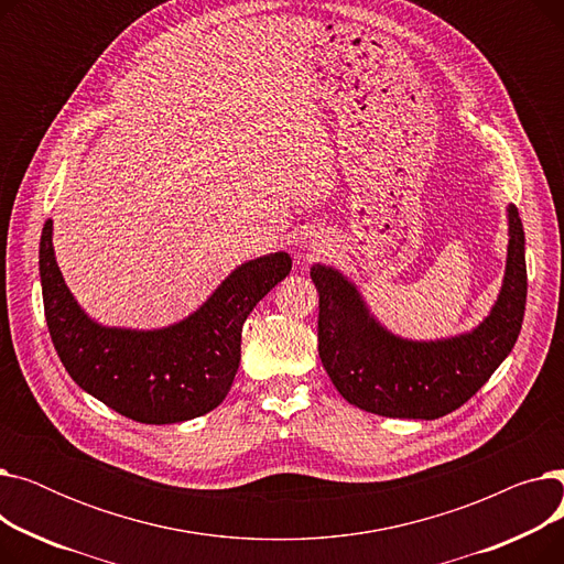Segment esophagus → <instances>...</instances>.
<instances>
[{
    "instance_id": "obj_1",
    "label": "esophagus",
    "mask_w": 564,
    "mask_h": 564,
    "mask_svg": "<svg viewBox=\"0 0 564 564\" xmlns=\"http://www.w3.org/2000/svg\"><path fill=\"white\" fill-rule=\"evenodd\" d=\"M332 240L324 232H313L311 237H308V245H306V249H308V253L311 256H324L329 251V245Z\"/></svg>"
}]
</instances>
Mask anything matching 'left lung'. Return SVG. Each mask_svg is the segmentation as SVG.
Listing matches in <instances>:
<instances>
[{"instance_id": "1", "label": "left lung", "mask_w": 564, "mask_h": 564, "mask_svg": "<svg viewBox=\"0 0 564 564\" xmlns=\"http://www.w3.org/2000/svg\"><path fill=\"white\" fill-rule=\"evenodd\" d=\"M506 276L489 315L466 334L411 340L370 313L357 283L315 262L319 294L317 351L338 393L354 406L387 419L434 421L476 395L512 351L525 311V235L508 205Z\"/></svg>"}]
</instances>
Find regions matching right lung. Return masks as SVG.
<instances>
[{
  "label": "right lung",
  "mask_w": 564,
  "mask_h": 564,
  "mask_svg": "<svg viewBox=\"0 0 564 564\" xmlns=\"http://www.w3.org/2000/svg\"><path fill=\"white\" fill-rule=\"evenodd\" d=\"M292 270L285 251L237 264L185 319L162 329L105 327L68 290L52 247V219L39 249L45 319L79 389L121 416L148 425L183 423L224 402L240 368L242 324Z\"/></svg>",
  "instance_id": "add662e5"
}]
</instances>
